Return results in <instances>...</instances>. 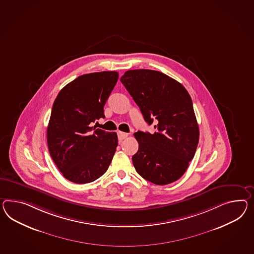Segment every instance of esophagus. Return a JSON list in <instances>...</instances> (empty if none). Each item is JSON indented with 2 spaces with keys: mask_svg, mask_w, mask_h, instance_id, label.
Here are the masks:
<instances>
[{
  "mask_svg": "<svg viewBox=\"0 0 254 254\" xmlns=\"http://www.w3.org/2000/svg\"><path fill=\"white\" fill-rule=\"evenodd\" d=\"M128 137V133L123 132V131H118V139L120 142H122L125 138Z\"/></svg>",
  "mask_w": 254,
  "mask_h": 254,
  "instance_id": "1",
  "label": "esophagus"
}]
</instances>
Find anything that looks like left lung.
I'll return each instance as SVG.
<instances>
[{
  "label": "left lung",
  "mask_w": 254,
  "mask_h": 254,
  "mask_svg": "<svg viewBox=\"0 0 254 254\" xmlns=\"http://www.w3.org/2000/svg\"><path fill=\"white\" fill-rule=\"evenodd\" d=\"M154 133H134L139 148L132 156L137 173L156 185L178 181L193 158L199 127L185 87L163 72L129 70L121 77Z\"/></svg>",
  "instance_id": "left-lung-1"
}]
</instances>
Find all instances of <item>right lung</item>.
Returning <instances> with one entry per match:
<instances>
[{"mask_svg":"<svg viewBox=\"0 0 254 254\" xmlns=\"http://www.w3.org/2000/svg\"><path fill=\"white\" fill-rule=\"evenodd\" d=\"M117 72L86 73L66 85L52 106L47 142L52 160L70 182H94L108 170L116 152V132L91 127L105 118L104 105Z\"/></svg>","mask_w":254,"mask_h":254,"instance_id":"obj_1","label":"right lung"}]
</instances>
